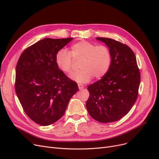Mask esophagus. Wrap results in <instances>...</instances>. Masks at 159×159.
Returning <instances> with one entry per match:
<instances>
[{"label": "esophagus", "mask_w": 159, "mask_h": 159, "mask_svg": "<svg viewBox=\"0 0 159 159\" xmlns=\"http://www.w3.org/2000/svg\"><path fill=\"white\" fill-rule=\"evenodd\" d=\"M78 88L81 90V89H82L84 88V85H83L82 84H78Z\"/></svg>", "instance_id": "esophagus-1"}]
</instances>
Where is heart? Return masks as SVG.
Returning a JSON list of instances; mask_svg holds the SVG:
<instances>
[{"label": "heart", "mask_w": 159, "mask_h": 159, "mask_svg": "<svg viewBox=\"0 0 159 159\" xmlns=\"http://www.w3.org/2000/svg\"><path fill=\"white\" fill-rule=\"evenodd\" d=\"M73 59L80 60L81 71L76 72L71 78L80 84H85L93 79L103 77L111 63V53L105 45L96 46L93 43L82 40L71 46L70 54L66 50H60L56 54V64L58 68L70 74L73 68Z\"/></svg>", "instance_id": "obj_1"}]
</instances>
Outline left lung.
<instances>
[{
  "mask_svg": "<svg viewBox=\"0 0 159 159\" xmlns=\"http://www.w3.org/2000/svg\"><path fill=\"white\" fill-rule=\"evenodd\" d=\"M111 53L110 68L102 79L88 86L86 108L90 116L101 123L117 121L135 103L140 84L136 57L130 48L107 38H96Z\"/></svg>",
  "mask_w": 159,
  "mask_h": 159,
  "instance_id": "left-lung-1",
  "label": "left lung"
}]
</instances>
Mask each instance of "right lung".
<instances>
[{
	"label": "right lung",
	"mask_w": 159,
	"mask_h": 159,
	"mask_svg": "<svg viewBox=\"0 0 159 159\" xmlns=\"http://www.w3.org/2000/svg\"><path fill=\"white\" fill-rule=\"evenodd\" d=\"M73 40L44 38L28 47L16 68L15 91L29 118L42 126L63 116L79 88L56 64V53Z\"/></svg>",
	"instance_id": "obj_1"
}]
</instances>
